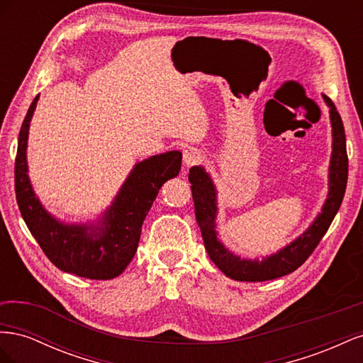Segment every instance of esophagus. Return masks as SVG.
Returning a JSON list of instances; mask_svg holds the SVG:
<instances>
[{"instance_id": "34e87169", "label": "esophagus", "mask_w": 363, "mask_h": 363, "mask_svg": "<svg viewBox=\"0 0 363 363\" xmlns=\"http://www.w3.org/2000/svg\"><path fill=\"white\" fill-rule=\"evenodd\" d=\"M201 159H203L201 151L196 150V148H188V150H184V152H183V160H184L186 164H188V167L196 164Z\"/></svg>"}]
</instances>
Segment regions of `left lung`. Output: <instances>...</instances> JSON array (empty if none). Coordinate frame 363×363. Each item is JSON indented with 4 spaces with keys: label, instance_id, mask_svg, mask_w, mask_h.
<instances>
[{
    "label": "left lung",
    "instance_id": "8db88e82",
    "mask_svg": "<svg viewBox=\"0 0 363 363\" xmlns=\"http://www.w3.org/2000/svg\"><path fill=\"white\" fill-rule=\"evenodd\" d=\"M330 107V119L333 127V152L330 162V191L323 207V213L315 219L306 233L294 240L291 245L279 251L277 255L259 260L240 259L227 251L216 239L215 215H216V194L208 174L201 167H194L189 171V183L195 206V218L201 230L204 247L212 262L227 277L239 281H267L279 279L294 272L309 259L313 250L321 242L327 233L340 203L344 200L348 179V156L345 147V130L342 119L335 104L328 96H324Z\"/></svg>",
    "mask_w": 363,
    "mask_h": 363
}]
</instances>
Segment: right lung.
<instances>
[{
    "instance_id": "right-lung-1",
    "label": "right lung",
    "mask_w": 363,
    "mask_h": 363,
    "mask_svg": "<svg viewBox=\"0 0 363 363\" xmlns=\"http://www.w3.org/2000/svg\"><path fill=\"white\" fill-rule=\"evenodd\" d=\"M39 95L21 125L15 159V192L21 215L45 256L59 269L91 280L118 277L133 259L142 224L162 184L177 177L182 152L169 151L138 163L100 227L65 225L45 212L27 175V136Z\"/></svg>"
}]
</instances>
